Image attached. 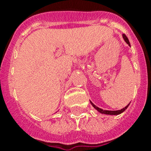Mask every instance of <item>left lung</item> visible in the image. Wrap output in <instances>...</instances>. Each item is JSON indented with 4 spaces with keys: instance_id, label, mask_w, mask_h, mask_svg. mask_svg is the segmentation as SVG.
Masks as SVG:
<instances>
[{
    "instance_id": "obj_1",
    "label": "left lung",
    "mask_w": 151,
    "mask_h": 151,
    "mask_svg": "<svg viewBox=\"0 0 151 151\" xmlns=\"http://www.w3.org/2000/svg\"><path fill=\"white\" fill-rule=\"evenodd\" d=\"M123 38H124V40L125 41V42H126V43L130 46V43H129V39H128V37H127L125 34H123ZM90 103H91V104L92 105V106H93L96 110H98L99 113H101V114H109V115H118L120 114H122V113H123L124 110H126L127 108H128V106H129V104H130V103H129V104H128L125 107L122 108V109H121V110H103V109H101V108H99L96 105H94L91 101H90Z\"/></svg>"
}]
</instances>
